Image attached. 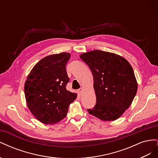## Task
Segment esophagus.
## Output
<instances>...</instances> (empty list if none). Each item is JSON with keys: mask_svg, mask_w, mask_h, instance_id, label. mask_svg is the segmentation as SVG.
I'll return each mask as SVG.
<instances>
[{"mask_svg": "<svg viewBox=\"0 0 158 158\" xmlns=\"http://www.w3.org/2000/svg\"><path fill=\"white\" fill-rule=\"evenodd\" d=\"M83 88H80V89H77V92L80 94V95H81L82 94V93H83Z\"/></svg>", "mask_w": 158, "mask_h": 158, "instance_id": "1", "label": "esophagus"}]
</instances>
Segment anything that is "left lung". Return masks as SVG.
Here are the masks:
<instances>
[{
  "instance_id": "obj_1",
  "label": "left lung",
  "mask_w": 158,
  "mask_h": 158,
  "mask_svg": "<svg viewBox=\"0 0 158 158\" xmlns=\"http://www.w3.org/2000/svg\"><path fill=\"white\" fill-rule=\"evenodd\" d=\"M80 57L94 77L96 104L88 113L103 121L117 120L136 94L138 84L131 65L120 55L100 50L84 52Z\"/></svg>"
}]
</instances>
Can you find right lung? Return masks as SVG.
<instances>
[{
  "label": "right lung",
  "mask_w": 158,
  "mask_h": 158,
  "mask_svg": "<svg viewBox=\"0 0 158 158\" xmlns=\"http://www.w3.org/2000/svg\"><path fill=\"white\" fill-rule=\"evenodd\" d=\"M69 52L47 56L33 66L24 84L28 109L38 121L45 125L60 122L66 116L69 107L77 94L66 88L69 78L66 64Z\"/></svg>",
  "instance_id": "1"
}]
</instances>
